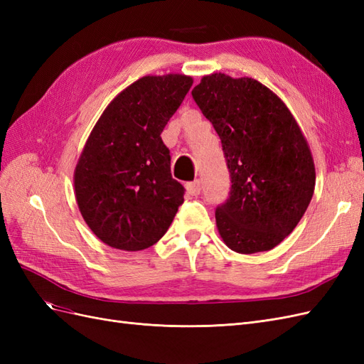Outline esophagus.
Here are the masks:
<instances>
[{
    "instance_id": "1",
    "label": "esophagus",
    "mask_w": 364,
    "mask_h": 364,
    "mask_svg": "<svg viewBox=\"0 0 364 364\" xmlns=\"http://www.w3.org/2000/svg\"><path fill=\"white\" fill-rule=\"evenodd\" d=\"M186 191H188L191 196H199L202 191L200 181H194V182L186 183Z\"/></svg>"
}]
</instances>
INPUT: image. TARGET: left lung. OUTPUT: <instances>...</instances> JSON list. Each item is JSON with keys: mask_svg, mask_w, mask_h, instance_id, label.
<instances>
[{"mask_svg": "<svg viewBox=\"0 0 364 364\" xmlns=\"http://www.w3.org/2000/svg\"><path fill=\"white\" fill-rule=\"evenodd\" d=\"M191 94L222 139L232 183L215 209L220 237L238 253L273 249L291 234L314 193V162L301 127L252 77L209 74Z\"/></svg>", "mask_w": 364, "mask_h": 364, "instance_id": "obj_1", "label": "left lung"}]
</instances>
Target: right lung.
<instances>
[{
	"label": "right lung",
	"mask_w": 364,
	"mask_h": 364,
	"mask_svg": "<svg viewBox=\"0 0 364 364\" xmlns=\"http://www.w3.org/2000/svg\"><path fill=\"white\" fill-rule=\"evenodd\" d=\"M191 85L183 74L141 77L107 105L87 138L74 171L75 200L107 246H153L183 203L161 134Z\"/></svg>",
	"instance_id": "1"
}]
</instances>
